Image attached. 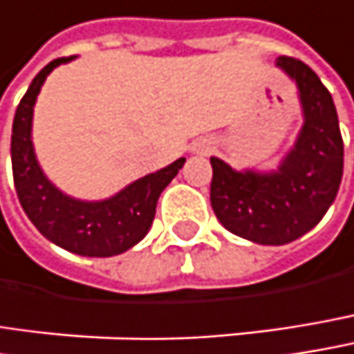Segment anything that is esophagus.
I'll return each mask as SVG.
<instances>
[{"label": "esophagus", "instance_id": "1", "mask_svg": "<svg viewBox=\"0 0 354 354\" xmlns=\"http://www.w3.org/2000/svg\"><path fill=\"white\" fill-rule=\"evenodd\" d=\"M212 149H214V145L210 144V142H203V144L198 145V151H201V153H210Z\"/></svg>", "mask_w": 354, "mask_h": 354}]
</instances>
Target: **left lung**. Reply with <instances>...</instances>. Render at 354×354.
I'll list each match as a JSON object with an SVG mask.
<instances>
[{
    "mask_svg": "<svg viewBox=\"0 0 354 354\" xmlns=\"http://www.w3.org/2000/svg\"><path fill=\"white\" fill-rule=\"evenodd\" d=\"M298 84L304 127L296 147L272 174L235 172L210 158V205L221 225L243 239L261 245H286L320 223L337 198L344 145L328 88L298 58L279 56Z\"/></svg>",
    "mask_w": 354,
    "mask_h": 354,
    "instance_id": "1",
    "label": "left lung"
}]
</instances>
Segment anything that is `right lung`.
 Listing matches in <instances>:
<instances>
[{
	"instance_id": "right-lung-1",
	"label": "right lung",
	"mask_w": 354,
	"mask_h": 354,
	"mask_svg": "<svg viewBox=\"0 0 354 354\" xmlns=\"http://www.w3.org/2000/svg\"><path fill=\"white\" fill-rule=\"evenodd\" d=\"M73 56L46 64L21 97L12 127V170L17 198L34 227L58 247L86 257H111L147 235L162 190L172 182L184 158L147 174L103 203H81L64 196L42 174L32 147V113L46 77Z\"/></svg>"
}]
</instances>
